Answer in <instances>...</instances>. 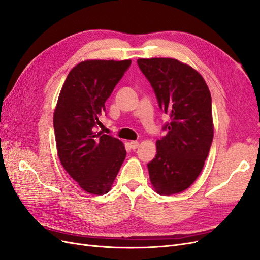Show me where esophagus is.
<instances>
[{"label":"esophagus","instance_id":"esophagus-1","mask_svg":"<svg viewBox=\"0 0 260 260\" xmlns=\"http://www.w3.org/2000/svg\"><path fill=\"white\" fill-rule=\"evenodd\" d=\"M131 148L133 150H136L138 147H139V142L138 141H131Z\"/></svg>","mask_w":260,"mask_h":260}]
</instances>
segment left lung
Here are the masks:
<instances>
[{
  "label": "left lung",
  "instance_id": "8db88e82",
  "mask_svg": "<svg viewBox=\"0 0 260 260\" xmlns=\"http://www.w3.org/2000/svg\"><path fill=\"white\" fill-rule=\"evenodd\" d=\"M137 62L158 106L172 119L148 164L150 181L158 194L180 193L199 177L212 145L211 93L200 72L174 58H139Z\"/></svg>",
  "mask_w": 260,
  "mask_h": 260
}]
</instances>
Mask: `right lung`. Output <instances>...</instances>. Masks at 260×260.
<instances>
[{"label": "right lung", "instance_id": "obj_1", "mask_svg": "<svg viewBox=\"0 0 260 260\" xmlns=\"http://www.w3.org/2000/svg\"><path fill=\"white\" fill-rule=\"evenodd\" d=\"M132 60H84L67 77L54 111L57 154L66 172L89 194L111 190L126 150L123 142L96 132L106 100Z\"/></svg>", "mask_w": 260, "mask_h": 260}]
</instances>
